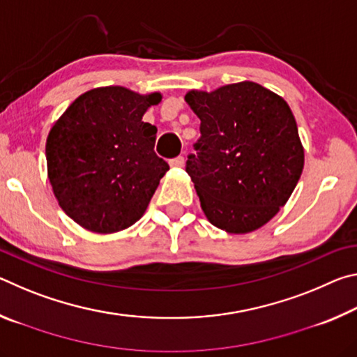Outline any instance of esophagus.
Masks as SVG:
<instances>
[{
    "label": "esophagus",
    "mask_w": 357,
    "mask_h": 357,
    "mask_svg": "<svg viewBox=\"0 0 357 357\" xmlns=\"http://www.w3.org/2000/svg\"><path fill=\"white\" fill-rule=\"evenodd\" d=\"M184 165V157L179 155V157H174V159L170 160V167L173 168H181Z\"/></svg>",
    "instance_id": "34e87169"
}]
</instances>
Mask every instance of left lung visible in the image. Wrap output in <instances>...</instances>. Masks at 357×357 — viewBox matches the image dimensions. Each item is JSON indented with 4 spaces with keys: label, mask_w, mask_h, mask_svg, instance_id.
I'll use <instances>...</instances> for the list:
<instances>
[{
    "label": "left lung",
    "mask_w": 357,
    "mask_h": 357,
    "mask_svg": "<svg viewBox=\"0 0 357 357\" xmlns=\"http://www.w3.org/2000/svg\"><path fill=\"white\" fill-rule=\"evenodd\" d=\"M184 99L202 121L198 155H189L185 172L204 215L231 234L261 228L291 197L304 168L291 108L255 82L192 89Z\"/></svg>",
    "instance_id": "1"
}]
</instances>
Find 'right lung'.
<instances>
[{
    "label": "right lung",
    "mask_w": 357,
    "mask_h": 357,
    "mask_svg": "<svg viewBox=\"0 0 357 357\" xmlns=\"http://www.w3.org/2000/svg\"><path fill=\"white\" fill-rule=\"evenodd\" d=\"M160 100V93L94 88L78 96L48 132L53 193L64 213L88 231L110 234L134 225L170 170L154 153L157 128L143 121Z\"/></svg>",
    "instance_id": "1"
}]
</instances>
